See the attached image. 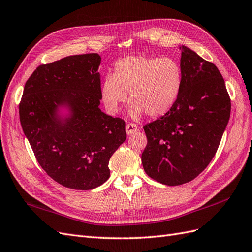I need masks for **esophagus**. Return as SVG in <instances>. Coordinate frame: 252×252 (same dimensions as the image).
<instances>
[{
    "mask_svg": "<svg viewBox=\"0 0 252 252\" xmlns=\"http://www.w3.org/2000/svg\"><path fill=\"white\" fill-rule=\"evenodd\" d=\"M136 131H138V126H136L135 124L129 123V124L126 125V132H127L128 135H131Z\"/></svg>",
    "mask_w": 252,
    "mask_h": 252,
    "instance_id": "obj_1",
    "label": "esophagus"
}]
</instances>
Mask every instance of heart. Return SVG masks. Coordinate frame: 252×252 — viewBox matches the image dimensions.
I'll return each mask as SVG.
<instances>
[{"label":"heart","mask_w":252,"mask_h":252,"mask_svg":"<svg viewBox=\"0 0 252 252\" xmlns=\"http://www.w3.org/2000/svg\"><path fill=\"white\" fill-rule=\"evenodd\" d=\"M182 86V70L171 58L130 56L114 65L112 75L101 85V96L110 113L121 110L130 93L129 116L138 120L144 113L158 118L169 112Z\"/></svg>","instance_id":"1"}]
</instances>
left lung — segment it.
<instances>
[{
    "label": "left lung",
    "instance_id": "8db88e82",
    "mask_svg": "<svg viewBox=\"0 0 252 252\" xmlns=\"http://www.w3.org/2000/svg\"><path fill=\"white\" fill-rule=\"evenodd\" d=\"M182 86L169 112L144 126V170L164 185L196 178L215 157L230 118L231 103L217 66L180 46Z\"/></svg>",
    "mask_w": 252,
    "mask_h": 252
}]
</instances>
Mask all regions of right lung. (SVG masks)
Wrapping results in <instances>:
<instances>
[{"instance_id":"1","label":"right lung","mask_w":252,"mask_h":252,"mask_svg":"<svg viewBox=\"0 0 252 252\" xmlns=\"http://www.w3.org/2000/svg\"><path fill=\"white\" fill-rule=\"evenodd\" d=\"M100 64L97 53H86L39 66L19 106L37 162L67 188L102 185L110 177L111 156L126 140L125 122L100 108Z\"/></svg>"}]
</instances>
